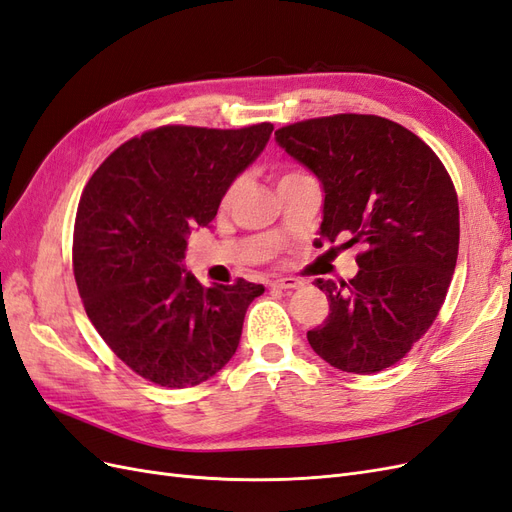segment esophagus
I'll return each instance as SVG.
<instances>
[{
	"label": "esophagus",
	"mask_w": 512,
	"mask_h": 512,
	"mask_svg": "<svg viewBox=\"0 0 512 512\" xmlns=\"http://www.w3.org/2000/svg\"><path fill=\"white\" fill-rule=\"evenodd\" d=\"M270 287H274V289H298V287H302V281L294 279V276H283V279L270 281Z\"/></svg>",
	"instance_id": "esophagus-1"
}]
</instances>
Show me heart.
Segmentation results:
<instances>
[{"mask_svg": "<svg viewBox=\"0 0 512 512\" xmlns=\"http://www.w3.org/2000/svg\"><path fill=\"white\" fill-rule=\"evenodd\" d=\"M298 175H302V173H298V171H291V173H285L281 180H289V178H298ZM236 186H238V182H233L229 188H227V193H225V201H229L231 199V195L236 193Z\"/></svg>", "mask_w": 512, "mask_h": 512, "instance_id": "obj_1", "label": "heart"}]
</instances>
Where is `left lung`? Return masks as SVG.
Instances as JSON below:
<instances>
[{
  "label": "left lung",
  "mask_w": 512,
  "mask_h": 512,
  "mask_svg": "<svg viewBox=\"0 0 512 512\" xmlns=\"http://www.w3.org/2000/svg\"><path fill=\"white\" fill-rule=\"evenodd\" d=\"M276 143L324 188L321 240L362 244L352 281H324L330 313L306 332L330 367L399 362L440 313L459 253V201L442 160L397 122L339 113L283 126Z\"/></svg>",
  "instance_id": "obj_1"
}]
</instances>
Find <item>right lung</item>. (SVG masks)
Listing matches in <instances>:
<instances>
[{
    "instance_id": "add662e5",
    "label": "right lung",
    "mask_w": 512,
    "mask_h": 512,
    "mask_svg": "<svg viewBox=\"0 0 512 512\" xmlns=\"http://www.w3.org/2000/svg\"><path fill=\"white\" fill-rule=\"evenodd\" d=\"M272 130L160 126L120 145L83 188L72 268L85 313L113 354L158 386L221 371L264 294L244 279L203 287L182 261L191 231L212 223Z\"/></svg>"
}]
</instances>
